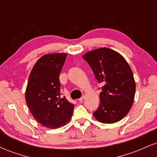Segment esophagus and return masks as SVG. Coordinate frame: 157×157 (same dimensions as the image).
I'll list each match as a JSON object with an SVG mask.
<instances>
[{"label": "esophagus", "instance_id": "1", "mask_svg": "<svg viewBox=\"0 0 157 157\" xmlns=\"http://www.w3.org/2000/svg\"><path fill=\"white\" fill-rule=\"evenodd\" d=\"M84 99H85V96H82V97H81V98H80V99H78V100H79V101H80V102H82V100H84Z\"/></svg>", "mask_w": 157, "mask_h": 157}]
</instances>
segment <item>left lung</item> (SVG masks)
I'll use <instances>...</instances> for the list:
<instances>
[{
	"label": "left lung",
	"instance_id": "8db88e82",
	"mask_svg": "<svg viewBox=\"0 0 157 157\" xmlns=\"http://www.w3.org/2000/svg\"><path fill=\"white\" fill-rule=\"evenodd\" d=\"M87 61L100 83V104L93 113L97 121L114 123L123 119L134 100L136 83L128 62L117 52L106 47L86 52Z\"/></svg>",
	"mask_w": 157,
	"mask_h": 157
}]
</instances>
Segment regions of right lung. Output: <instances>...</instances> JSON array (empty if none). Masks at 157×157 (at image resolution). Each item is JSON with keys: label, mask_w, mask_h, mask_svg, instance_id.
Returning a JSON list of instances; mask_svg holds the SVG:
<instances>
[{"label": "right lung", "mask_w": 157, "mask_h": 157, "mask_svg": "<svg viewBox=\"0 0 157 157\" xmlns=\"http://www.w3.org/2000/svg\"><path fill=\"white\" fill-rule=\"evenodd\" d=\"M66 53L46 54L36 62L27 83L26 102L34 118L52 129L63 127L72 117L75 105L60 97L59 76Z\"/></svg>", "instance_id": "obj_1"}]
</instances>
